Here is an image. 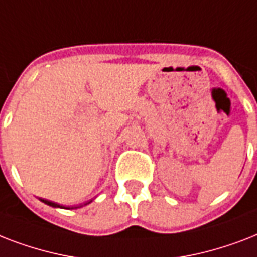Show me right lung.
Instances as JSON below:
<instances>
[{
    "instance_id": "obj_1",
    "label": "right lung",
    "mask_w": 257,
    "mask_h": 257,
    "mask_svg": "<svg viewBox=\"0 0 257 257\" xmlns=\"http://www.w3.org/2000/svg\"><path fill=\"white\" fill-rule=\"evenodd\" d=\"M40 201H42V203L46 204V205H50V207H53V208H62V209H77V208H81V207H84V205H88L89 203H92V200H90V201H88V203H85V204H84V205H74V207H64V205H60V204L53 203V201H49V200L40 199Z\"/></svg>"
}]
</instances>
